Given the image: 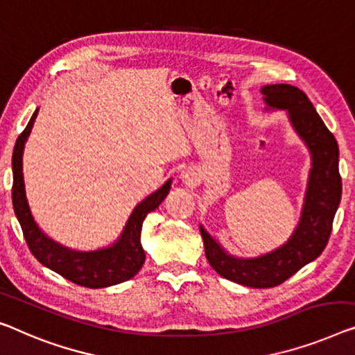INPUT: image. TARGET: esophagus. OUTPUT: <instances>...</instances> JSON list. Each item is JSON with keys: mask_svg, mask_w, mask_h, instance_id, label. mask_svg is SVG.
I'll list each match as a JSON object with an SVG mask.
<instances>
[{"mask_svg": "<svg viewBox=\"0 0 355 355\" xmlns=\"http://www.w3.org/2000/svg\"><path fill=\"white\" fill-rule=\"evenodd\" d=\"M183 180L184 182H193V178H194V173L193 172H189V171H187V172H183Z\"/></svg>", "mask_w": 355, "mask_h": 355, "instance_id": "obj_1", "label": "esophagus"}]
</instances>
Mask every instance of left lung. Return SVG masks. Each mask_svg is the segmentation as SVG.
<instances>
[{"label": "left lung", "instance_id": "obj_1", "mask_svg": "<svg viewBox=\"0 0 355 355\" xmlns=\"http://www.w3.org/2000/svg\"><path fill=\"white\" fill-rule=\"evenodd\" d=\"M268 110H285L296 134L311 153L309 172L300 223L282 247L258 258H236L211 237L202 226L205 257L221 277L252 288H271L285 282L304 264L324 252L341 200V177L338 171L336 139L327 129L303 91L290 84L261 87Z\"/></svg>", "mask_w": 355, "mask_h": 355}]
</instances>
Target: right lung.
Segmentation results:
<instances>
[{"instance_id":"add662e5","label":"right lung","mask_w":355,"mask_h":355,"mask_svg":"<svg viewBox=\"0 0 355 355\" xmlns=\"http://www.w3.org/2000/svg\"><path fill=\"white\" fill-rule=\"evenodd\" d=\"M36 116L38 110L31 116L25 130L19 135L12 153V205L30 252L46 268L81 287L103 288L132 279L145 263V252L140 244L141 225L146 215L159 207V204L166 199L171 191L172 180H167L157 191L137 205L127 220L123 234L113 245L94 252H78L57 244L36 225L25 194L22 156L25 141L28 139Z\"/></svg>"}]
</instances>
